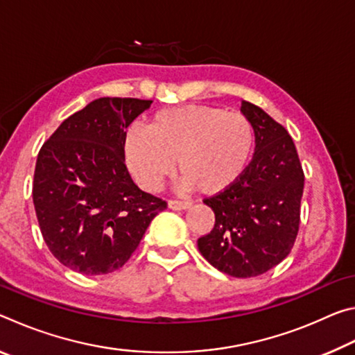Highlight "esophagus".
<instances>
[{"label": "esophagus", "instance_id": "esophagus-1", "mask_svg": "<svg viewBox=\"0 0 355 355\" xmlns=\"http://www.w3.org/2000/svg\"><path fill=\"white\" fill-rule=\"evenodd\" d=\"M192 203L191 202H182V200H169L167 202V207L171 209H175V211H180V209H188L191 208Z\"/></svg>", "mask_w": 355, "mask_h": 355}]
</instances>
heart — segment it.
<instances>
[{
	"mask_svg": "<svg viewBox=\"0 0 355 355\" xmlns=\"http://www.w3.org/2000/svg\"><path fill=\"white\" fill-rule=\"evenodd\" d=\"M255 144L250 120L218 106L186 105L153 114L148 128L133 123L123 139L130 172L142 189L156 192L175 172L182 191L216 196L235 184Z\"/></svg>",
	"mask_w": 355,
	"mask_h": 355,
	"instance_id": "1",
	"label": "heart"
}]
</instances>
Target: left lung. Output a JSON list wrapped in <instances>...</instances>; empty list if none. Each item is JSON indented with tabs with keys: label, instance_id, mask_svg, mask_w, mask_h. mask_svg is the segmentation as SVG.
I'll use <instances>...</instances> for the list:
<instances>
[{
	"label": "left lung",
	"instance_id": "obj_1",
	"mask_svg": "<svg viewBox=\"0 0 355 355\" xmlns=\"http://www.w3.org/2000/svg\"><path fill=\"white\" fill-rule=\"evenodd\" d=\"M255 152L238 182L209 199L216 222L200 254L232 277H255L286 258L296 241L304 171L291 136L261 107L243 101Z\"/></svg>",
	"mask_w": 355,
	"mask_h": 355
}]
</instances>
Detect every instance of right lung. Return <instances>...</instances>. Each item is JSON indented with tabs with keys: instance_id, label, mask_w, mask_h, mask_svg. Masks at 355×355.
<instances>
[{
	"instance_id": "obj_1",
	"label": "right lung",
	"mask_w": 355,
	"mask_h": 355,
	"mask_svg": "<svg viewBox=\"0 0 355 355\" xmlns=\"http://www.w3.org/2000/svg\"><path fill=\"white\" fill-rule=\"evenodd\" d=\"M152 100L103 97L71 114L37 155L33 202L48 249L86 275L122 268L167 203L137 188L123 139Z\"/></svg>"
}]
</instances>
